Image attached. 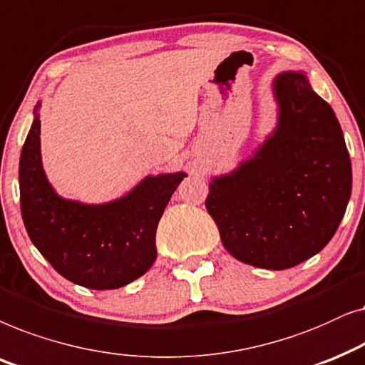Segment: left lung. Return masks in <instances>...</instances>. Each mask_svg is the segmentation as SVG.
Listing matches in <instances>:
<instances>
[{"mask_svg":"<svg viewBox=\"0 0 365 365\" xmlns=\"http://www.w3.org/2000/svg\"><path fill=\"white\" fill-rule=\"evenodd\" d=\"M277 126L250 158L213 177L205 207L244 264L284 270L319 254L346 213L352 167L337 116L304 71L272 83Z\"/></svg>","mask_w":365,"mask_h":365,"instance_id":"obj_1","label":"left lung"}]
</instances>
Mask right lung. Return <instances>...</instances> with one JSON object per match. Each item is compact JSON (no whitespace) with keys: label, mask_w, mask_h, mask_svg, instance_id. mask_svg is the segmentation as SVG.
<instances>
[{"label":"right lung","mask_w":365,"mask_h":365,"mask_svg":"<svg viewBox=\"0 0 365 365\" xmlns=\"http://www.w3.org/2000/svg\"><path fill=\"white\" fill-rule=\"evenodd\" d=\"M40 103L19 157L21 217L33 245L58 274L86 289H120L157 259L160 218L183 172L145 177L126 195L88 205L66 200L48 182L41 163Z\"/></svg>","instance_id":"right-lung-1"}]
</instances>
